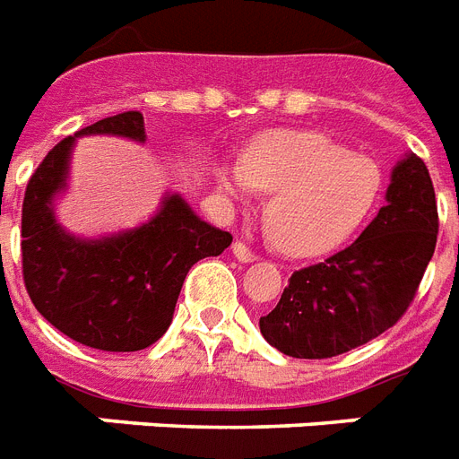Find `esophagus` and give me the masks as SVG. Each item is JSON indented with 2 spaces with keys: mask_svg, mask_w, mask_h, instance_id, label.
Returning a JSON list of instances; mask_svg holds the SVG:
<instances>
[{
  "mask_svg": "<svg viewBox=\"0 0 459 459\" xmlns=\"http://www.w3.org/2000/svg\"><path fill=\"white\" fill-rule=\"evenodd\" d=\"M232 253L237 255V260H241V263H253V260H258V253H253L244 241H234Z\"/></svg>",
  "mask_w": 459,
  "mask_h": 459,
  "instance_id": "esophagus-1",
  "label": "esophagus"
}]
</instances>
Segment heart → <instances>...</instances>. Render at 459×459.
<instances>
[{
  "label": "heart",
  "mask_w": 459,
  "mask_h": 459,
  "mask_svg": "<svg viewBox=\"0 0 459 459\" xmlns=\"http://www.w3.org/2000/svg\"><path fill=\"white\" fill-rule=\"evenodd\" d=\"M230 196L270 194L265 227L289 255H320L348 241L375 212L384 175L375 159L313 130H274L253 139L239 166H218Z\"/></svg>",
  "instance_id": "b5f03b06"
}]
</instances>
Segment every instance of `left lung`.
Here are the masks:
<instances>
[{
	"label": "left lung",
	"mask_w": 459,
	"mask_h": 459,
	"mask_svg": "<svg viewBox=\"0 0 459 459\" xmlns=\"http://www.w3.org/2000/svg\"><path fill=\"white\" fill-rule=\"evenodd\" d=\"M438 234L436 194L424 160L410 153L391 172L386 206L365 232L327 260L291 274L260 333L291 358L325 360L394 327L415 299Z\"/></svg>",
	"instance_id": "left-lung-1"
}]
</instances>
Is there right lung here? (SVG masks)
I'll list each match as a JSON object with an SVG mask.
<instances>
[{
    "mask_svg": "<svg viewBox=\"0 0 459 459\" xmlns=\"http://www.w3.org/2000/svg\"><path fill=\"white\" fill-rule=\"evenodd\" d=\"M118 134L144 142V118L126 111L61 139L28 179L21 218L23 281L44 320L82 346L130 353L170 327L179 289L194 263L220 255L232 234L196 215L179 194L137 230L78 239L54 218L75 137Z\"/></svg>",
    "mask_w": 459,
    "mask_h": 459,
    "instance_id": "right-lung-1",
    "label": "right lung"
}]
</instances>
